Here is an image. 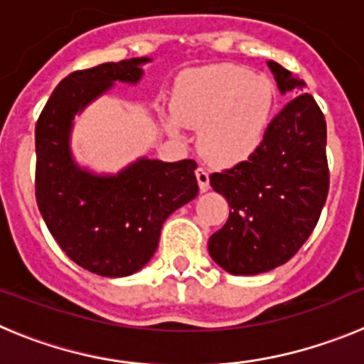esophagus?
<instances>
[{
    "instance_id": "esophagus-1",
    "label": "esophagus",
    "mask_w": 364,
    "mask_h": 364,
    "mask_svg": "<svg viewBox=\"0 0 364 364\" xmlns=\"http://www.w3.org/2000/svg\"><path fill=\"white\" fill-rule=\"evenodd\" d=\"M195 175H197L200 191H208V189H210V171L204 169V167H198L197 171H195Z\"/></svg>"
}]
</instances>
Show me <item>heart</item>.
<instances>
[{
  "mask_svg": "<svg viewBox=\"0 0 364 364\" xmlns=\"http://www.w3.org/2000/svg\"><path fill=\"white\" fill-rule=\"evenodd\" d=\"M275 98L272 80L247 67L220 63L191 70L176 83L175 117L167 120V129L178 134L180 124L200 129L198 144L205 159L233 166L264 142Z\"/></svg>",
  "mask_w": 364,
  "mask_h": 364,
  "instance_id": "b5f03b06",
  "label": "heart"
}]
</instances>
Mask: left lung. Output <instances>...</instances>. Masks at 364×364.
<instances>
[{"mask_svg":"<svg viewBox=\"0 0 364 364\" xmlns=\"http://www.w3.org/2000/svg\"><path fill=\"white\" fill-rule=\"evenodd\" d=\"M268 67L282 95L304 87L279 63ZM210 184L230 204L228 222L208 242L211 259L231 275L288 262L314 231L330 188L326 122L314 96L302 92L286 104L259 149L213 173Z\"/></svg>","mask_w":364,"mask_h":364,"instance_id":"obj_1","label":"left lung"}]
</instances>
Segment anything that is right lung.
Here are the masks:
<instances>
[{
	"label": "right lung",
	"mask_w": 364,
	"mask_h": 364,
	"mask_svg": "<svg viewBox=\"0 0 364 364\" xmlns=\"http://www.w3.org/2000/svg\"><path fill=\"white\" fill-rule=\"evenodd\" d=\"M151 58L76 70L58 83L36 122V202L70 260L102 277H127L149 262L160 230L198 195L197 162L138 159L117 175H96L70 151L74 117L114 83H138Z\"/></svg>",
	"instance_id": "1"
}]
</instances>
